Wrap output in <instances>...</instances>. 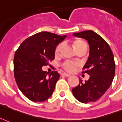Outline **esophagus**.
Returning a JSON list of instances; mask_svg holds the SVG:
<instances>
[{
  "instance_id": "34e87169",
  "label": "esophagus",
  "mask_w": 122,
  "mask_h": 122,
  "mask_svg": "<svg viewBox=\"0 0 122 122\" xmlns=\"http://www.w3.org/2000/svg\"><path fill=\"white\" fill-rule=\"evenodd\" d=\"M61 76H66V77H70V75L68 74H67V73L66 72H63L61 74Z\"/></svg>"
}]
</instances>
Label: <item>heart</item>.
<instances>
[{
    "instance_id": "1",
    "label": "heart",
    "mask_w": 122,
    "mask_h": 122,
    "mask_svg": "<svg viewBox=\"0 0 122 122\" xmlns=\"http://www.w3.org/2000/svg\"><path fill=\"white\" fill-rule=\"evenodd\" d=\"M83 45H86V43L81 40H77L74 42V47L76 50L81 47L82 46H83ZM61 46H62V44H59V45L57 46V47L56 48V50H55V54H56V56L59 55V52H60V50H61ZM77 65H78V64L77 63H74V62H72V61H66V62H65L63 64V67L66 71L72 72H74L76 70V67Z\"/></svg>"
}]
</instances>
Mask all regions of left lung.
Returning <instances> with one entry per match:
<instances>
[{"label":"left lung","mask_w":122,"mask_h":122,"mask_svg":"<svg viewBox=\"0 0 122 122\" xmlns=\"http://www.w3.org/2000/svg\"><path fill=\"white\" fill-rule=\"evenodd\" d=\"M73 36L86 39L89 45V56L83 73L90 76L89 80L72 89L73 95L84 103L94 102L107 91L114 79L115 63L109 45L98 33L92 30L74 33Z\"/></svg>","instance_id":"left-lung-1"}]
</instances>
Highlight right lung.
<instances>
[{
    "label": "right lung",
    "instance_id": "1",
    "mask_svg": "<svg viewBox=\"0 0 122 122\" xmlns=\"http://www.w3.org/2000/svg\"><path fill=\"white\" fill-rule=\"evenodd\" d=\"M66 37L39 32L25 39L15 52V81L20 91L32 102H42L52 96L59 74L52 71L48 74L42 67L54 59L56 48Z\"/></svg>",
    "mask_w": 122,
    "mask_h": 122
}]
</instances>
